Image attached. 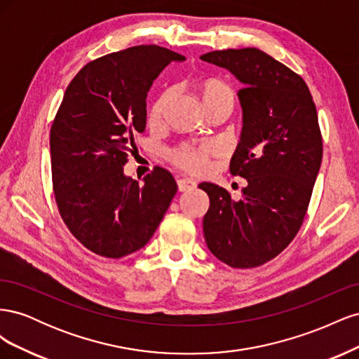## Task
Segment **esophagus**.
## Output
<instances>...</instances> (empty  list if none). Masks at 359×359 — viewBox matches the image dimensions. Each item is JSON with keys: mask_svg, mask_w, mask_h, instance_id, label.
Returning a JSON list of instances; mask_svg holds the SVG:
<instances>
[{"mask_svg": "<svg viewBox=\"0 0 359 359\" xmlns=\"http://www.w3.org/2000/svg\"><path fill=\"white\" fill-rule=\"evenodd\" d=\"M177 184H178V190L180 191H186V190H190V189L196 187V181H193L191 178H180L177 181Z\"/></svg>", "mask_w": 359, "mask_h": 359, "instance_id": "34e87169", "label": "esophagus"}]
</instances>
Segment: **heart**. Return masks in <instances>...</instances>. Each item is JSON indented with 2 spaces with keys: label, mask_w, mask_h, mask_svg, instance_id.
<instances>
[{
  "label": "heart",
  "mask_w": 359,
  "mask_h": 359,
  "mask_svg": "<svg viewBox=\"0 0 359 359\" xmlns=\"http://www.w3.org/2000/svg\"><path fill=\"white\" fill-rule=\"evenodd\" d=\"M199 94L203 106L219 102V100H232L233 102V93L232 90L219 79H206L199 86ZM170 93H163L158 99L154 102L153 107L149 111L151 121H158L163 109L169 100ZM217 147L211 142H205L199 145L193 144H184L175 149L170 151L169 158L181 169H186L190 172H203L210 165V156L215 153Z\"/></svg>",
  "instance_id": "heart-1"
}]
</instances>
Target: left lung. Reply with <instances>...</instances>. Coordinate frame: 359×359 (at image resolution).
<instances>
[{
	"mask_svg": "<svg viewBox=\"0 0 359 359\" xmlns=\"http://www.w3.org/2000/svg\"><path fill=\"white\" fill-rule=\"evenodd\" d=\"M202 61L243 83L241 139L231 173L247 180L243 198L212 182L203 235L210 252L232 268H255L290 244L306 217L322 163V135L307 83L256 48L208 52Z\"/></svg>",
	"mask_w": 359,
	"mask_h": 359,
	"instance_id": "obj_1",
	"label": "left lung"
}]
</instances>
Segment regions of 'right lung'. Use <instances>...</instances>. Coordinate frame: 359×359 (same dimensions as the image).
I'll return each mask as SVG.
<instances>
[{
	"instance_id": "1",
	"label": "right lung",
	"mask_w": 359,
	"mask_h": 359,
	"mask_svg": "<svg viewBox=\"0 0 359 359\" xmlns=\"http://www.w3.org/2000/svg\"><path fill=\"white\" fill-rule=\"evenodd\" d=\"M180 53L140 45L86 64L69 83L50 128L52 184L60 214L82 245L119 259L154 235L178 190L156 166L144 184L124 175L135 133L147 126V94Z\"/></svg>"
}]
</instances>
